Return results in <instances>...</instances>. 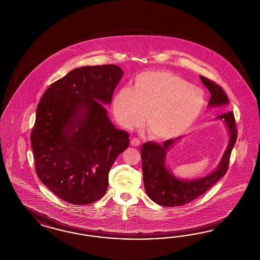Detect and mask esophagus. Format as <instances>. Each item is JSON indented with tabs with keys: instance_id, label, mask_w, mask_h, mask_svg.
<instances>
[{
	"instance_id": "obj_1",
	"label": "esophagus",
	"mask_w": 260,
	"mask_h": 260,
	"mask_svg": "<svg viewBox=\"0 0 260 260\" xmlns=\"http://www.w3.org/2000/svg\"><path fill=\"white\" fill-rule=\"evenodd\" d=\"M131 145L134 146V147H137V146L140 145V140H139L138 138H136V137H134V138H132V140H131Z\"/></svg>"
}]
</instances>
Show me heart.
<instances>
[{
  "mask_svg": "<svg viewBox=\"0 0 260 260\" xmlns=\"http://www.w3.org/2000/svg\"><path fill=\"white\" fill-rule=\"evenodd\" d=\"M205 92L179 76L166 71H147L135 78L134 89L123 87L112 107L120 125L126 128L140 125L152 137L170 140L185 134L203 112Z\"/></svg>",
  "mask_w": 260,
  "mask_h": 260,
  "instance_id": "1",
  "label": "heart"
}]
</instances>
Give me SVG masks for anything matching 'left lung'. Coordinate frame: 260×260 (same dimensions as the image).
I'll return each instance as SVG.
<instances>
[{
	"label": "left lung",
	"mask_w": 260,
	"mask_h": 260,
	"mask_svg": "<svg viewBox=\"0 0 260 260\" xmlns=\"http://www.w3.org/2000/svg\"><path fill=\"white\" fill-rule=\"evenodd\" d=\"M200 78L211 94L208 102L209 108L229 105V99L221 86L203 76H200ZM216 119L224 121L230 134V140L216 170L204 178L188 180L178 179L166 167L167 152L180 137L166 140L163 145L152 141L143 144L141 148V159L144 186L147 195L155 204L170 207L188 204L206 193L224 176L229 167L231 153L237 139V129L234 114L232 111L224 112Z\"/></svg>",
	"instance_id": "obj_1"
}]
</instances>
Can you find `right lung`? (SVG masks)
<instances>
[{
    "label": "right lung",
    "instance_id": "right-lung-1",
    "mask_svg": "<svg viewBox=\"0 0 260 260\" xmlns=\"http://www.w3.org/2000/svg\"><path fill=\"white\" fill-rule=\"evenodd\" d=\"M124 72L112 64L74 69L46 90L36 108L30 141L39 179L73 205H89L107 192L108 173L128 147L104 105Z\"/></svg>",
    "mask_w": 260,
    "mask_h": 260
}]
</instances>
